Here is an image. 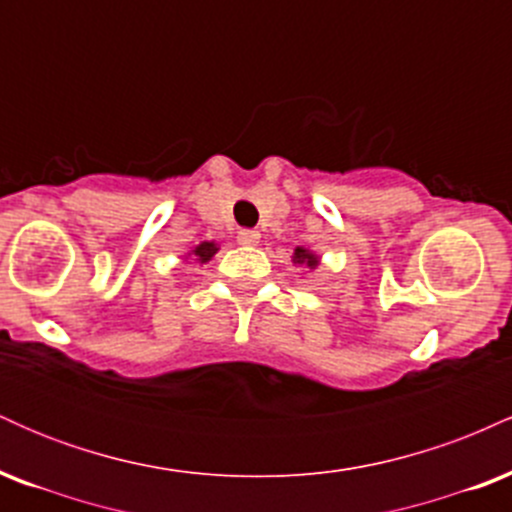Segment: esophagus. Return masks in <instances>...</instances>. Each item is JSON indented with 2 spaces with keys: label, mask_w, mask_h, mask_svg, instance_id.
I'll return each mask as SVG.
<instances>
[{
  "label": "esophagus",
  "mask_w": 512,
  "mask_h": 512,
  "mask_svg": "<svg viewBox=\"0 0 512 512\" xmlns=\"http://www.w3.org/2000/svg\"><path fill=\"white\" fill-rule=\"evenodd\" d=\"M238 243L240 245H257L260 243V231H255V228H243V231H238Z\"/></svg>",
  "instance_id": "esophagus-1"
}]
</instances>
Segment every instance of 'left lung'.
Instances as JSON below:
<instances>
[{"label": "left lung", "mask_w": 512, "mask_h": 512, "mask_svg": "<svg viewBox=\"0 0 512 512\" xmlns=\"http://www.w3.org/2000/svg\"><path fill=\"white\" fill-rule=\"evenodd\" d=\"M296 262L298 264H301V262H305V264H308V267H315V257L313 255H310V252L308 250H303V248H298L296 250Z\"/></svg>", "instance_id": "left-lung-1"}]
</instances>
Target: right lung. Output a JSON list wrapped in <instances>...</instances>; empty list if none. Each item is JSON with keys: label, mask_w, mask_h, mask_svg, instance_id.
<instances>
[{"label": "right lung", "mask_w": 512, "mask_h": 512, "mask_svg": "<svg viewBox=\"0 0 512 512\" xmlns=\"http://www.w3.org/2000/svg\"><path fill=\"white\" fill-rule=\"evenodd\" d=\"M219 250L216 248L214 243H202V245H197L195 248V252H192V255L197 257V260H202V262H207V260H211V257H214V252Z\"/></svg>", "instance_id": "right-lung-1"}]
</instances>
